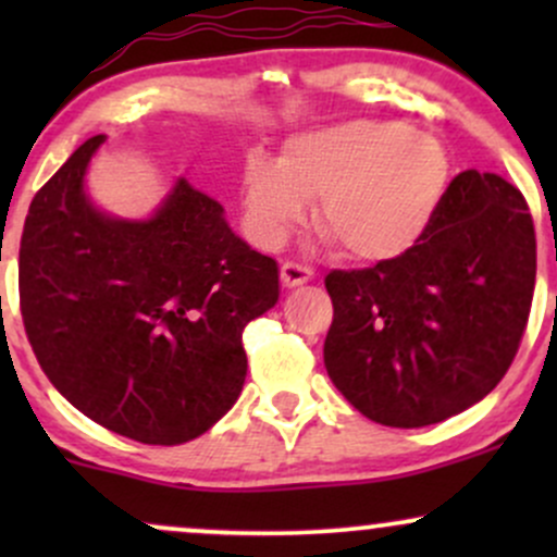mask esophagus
<instances>
[{
	"label": "esophagus",
	"mask_w": 557,
	"mask_h": 557,
	"mask_svg": "<svg viewBox=\"0 0 557 557\" xmlns=\"http://www.w3.org/2000/svg\"><path fill=\"white\" fill-rule=\"evenodd\" d=\"M280 277H283L285 287H298V285L309 283V280L314 277V272H311L309 267L296 264V261H285V264L280 267Z\"/></svg>",
	"instance_id": "34e87169"
}]
</instances>
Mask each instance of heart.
<instances>
[{
	"label": "heart",
	"instance_id": "b5f03b06",
	"mask_svg": "<svg viewBox=\"0 0 557 557\" xmlns=\"http://www.w3.org/2000/svg\"><path fill=\"white\" fill-rule=\"evenodd\" d=\"M437 138L398 120H348L300 133L280 159L243 164V207L261 246H280L317 198L314 225L345 257L393 261L426 238L450 194Z\"/></svg>",
	"mask_w": 557,
	"mask_h": 557
}]
</instances>
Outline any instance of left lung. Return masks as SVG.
<instances>
[{
    "label": "left lung",
    "mask_w": 557,
    "mask_h": 557,
    "mask_svg": "<svg viewBox=\"0 0 557 557\" xmlns=\"http://www.w3.org/2000/svg\"><path fill=\"white\" fill-rule=\"evenodd\" d=\"M534 277L521 190L495 172H461L406 257L324 277L335 309L324 341L332 385L376 424L413 430L456 417L508 372Z\"/></svg>",
    "instance_id": "obj_1"
}]
</instances>
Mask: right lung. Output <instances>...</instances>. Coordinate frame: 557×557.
<instances>
[{"mask_svg": "<svg viewBox=\"0 0 557 557\" xmlns=\"http://www.w3.org/2000/svg\"><path fill=\"white\" fill-rule=\"evenodd\" d=\"M88 138L30 201L21 311L44 374L96 424L146 445L214 426L246 382L243 330L280 298L277 261L185 177L154 214L101 212Z\"/></svg>", "mask_w": 557, "mask_h": 557, "instance_id": "1", "label": "right lung"}]
</instances>
